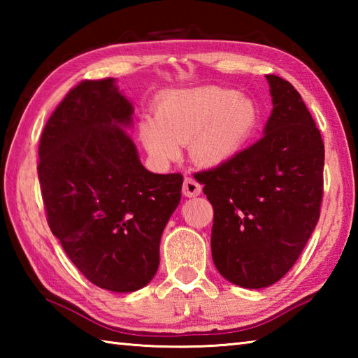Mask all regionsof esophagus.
<instances>
[{"label": "esophagus", "instance_id": "esophagus-1", "mask_svg": "<svg viewBox=\"0 0 358 358\" xmlns=\"http://www.w3.org/2000/svg\"><path fill=\"white\" fill-rule=\"evenodd\" d=\"M202 192V186L197 183L196 180L192 177H185L183 181V194L186 197H194V196H199V194Z\"/></svg>", "mask_w": 358, "mask_h": 358}]
</instances>
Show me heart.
<instances>
[{
	"label": "heart",
	"mask_w": 358,
	"mask_h": 358,
	"mask_svg": "<svg viewBox=\"0 0 358 358\" xmlns=\"http://www.w3.org/2000/svg\"><path fill=\"white\" fill-rule=\"evenodd\" d=\"M256 102L237 90L203 87L161 96L155 118L141 123L145 148L157 162H169L189 143L191 157L202 166H220L243 150L256 132Z\"/></svg>",
	"instance_id": "b5f03b06"
}]
</instances>
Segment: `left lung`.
Listing matches in <instances>:
<instances>
[{
	"mask_svg": "<svg viewBox=\"0 0 358 358\" xmlns=\"http://www.w3.org/2000/svg\"><path fill=\"white\" fill-rule=\"evenodd\" d=\"M273 110L264 137L217 167L194 173L213 207L211 256L246 289L280 281L300 257L320 216L324 141L287 80L266 76Z\"/></svg>",
	"mask_w": 358,
	"mask_h": 358,
	"instance_id": "8db88e82",
	"label": "left lung"
}]
</instances>
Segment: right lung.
<instances>
[{
	"mask_svg": "<svg viewBox=\"0 0 358 358\" xmlns=\"http://www.w3.org/2000/svg\"><path fill=\"white\" fill-rule=\"evenodd\" d=\"M131 102L113 78L82 80L47 120L38 175L52 234L101 289L134 292L153 280L159 241L181 199V173H151L121 126Z\"/></svg>",
	"mask_w": 358,
	"mask_h": 358,
	"instance_id": "add662e5",
	"label": "right lung"
}]
</instances>
